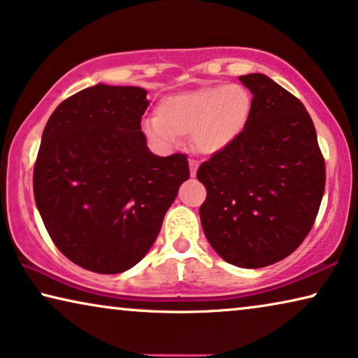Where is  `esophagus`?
<instances>
[{
	"label": "esophagus",
	"mask_w": 358,
	"mask_h": 358,
	"mask_svg": "<svg viewBox=\"0 0 358 358\" xmlns=\"http://www.w3.org/2000/svg\"><path fill=\"white\" fill-rule=\"evenodd\" d=\"M197 167H199V164H197V161H193V159H191L189 161V173H191V177H196V172H197Z\"/></svg>",
	"instance_id": "esophagus-1"
}]
</instances>
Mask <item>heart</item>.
I'll return each mask as SVG.
<instances>
[{
    "mask_svg": "<svg viewBox=\"0 0 358 358\" xmlns=\"http://www.w3.org/2000/svg\"><path fill=\"white\" fill-rule=\"evenodd\" d=\"M252 99L241 85H210L169 94L159 101L156 117L143 122V133L159 151L189 136L199 154L225 151L246 128Z\"/></svg>",
    "mask_w": 358,
    "mask_h": 358,
    "instance_id": "b5f03b06",
    "label": "heart"
}]
</instances>
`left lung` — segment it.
<instances>
[{
  "instance_id": "obj_1",
  "label": "left lung",
  "mask_w": 358,
  "mask_h": 358,
  "mask_svg": "<svg viewBox=\"0 0 358 358\" xmlns=\"http://www.w3.org/2000/svg\"><path fill=\"white\" fill-rule=\"evenodd\" d=\"M252 93L241 136L197 170L207 197L202 230L225 262L262 268L294 252L324 191V159L308 112L264 73L239 77Z\"/></svg>"
}]
</instances>
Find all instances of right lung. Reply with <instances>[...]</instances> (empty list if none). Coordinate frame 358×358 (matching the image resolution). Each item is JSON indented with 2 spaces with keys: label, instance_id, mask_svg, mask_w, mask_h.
<instances>
[{
  "label": "right lung",
  "instance_id": "add662e5",
  "mask_svg": "<svg viewBox=\"0 0 358 358\" xmlns=\"http://www.w3.org/2000/svg\"><path fill=\"white\" fill-rule=\"evenodd\" d=\"M146 94L98 83L62 101L43 131L36 207L57 249L94 273L140 262L189 178L185 154L161 157L146 146Z\"/></svg>",
  "mask_w": 358,
  "mask_h": 358
}]
</instances>
